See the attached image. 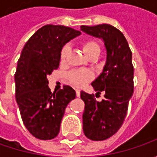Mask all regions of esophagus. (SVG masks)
Here are the masks:
<instances>
[{
    "mask_svg": "<svg viewBox=\"0 0 157 157\" xmlns=\"http://www.w3.org/2000/svg\"><path fill=\"white\" fill-rule=\"evenodd\" d=\"M76 94H77V97L80 96V90H76Z\"/></svg>",
    "mask_w": 157,
    "mask_h": 157,
    "instance_id": "34e87169",
    "label": "esophagus"
}]
</instances>
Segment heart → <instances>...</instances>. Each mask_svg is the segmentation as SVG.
I'll return each mask as SVG.
<instances>
[{"label": "heart", "instance_id": "heart-1", "mask_svg": "<svg viewBox=\"0 0 157 157\" xmlns=\"http://www.w3.org/2000/svg\"><path fill=\"white\" fill-rule=\"evenodd\" d=\"M82 49H83L84 53L87 57H90L91 55L95 54V53L100 54V46L94 40L85 41L82 44ZM69 46H63V48L61 51V56H60L62 62L65 61L67 55L69 53ZM93 77H94L93 73L87 70H74L68 74V78H69L70 82L77 87H82V86H86L88 82L92 80Z\"/></svg>", "mask_w": 157, "mask_h": 157}]
</instances>
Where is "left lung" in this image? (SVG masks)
I'll return each mask as SVG.
<instances>
[{"label": "left lung", "mask_w": 157, "mask_h": 157, "mask_svg": "<svg viewBox=\"0 0 157 157\" xmlns=\"http://www.w3.org/2000/svg\"><path fill=\"white\" fill-rule=\"evenodd\" d=\"M80 29L102 39L106 52L102 72L92 83L97 94H104V100L96 101L94 95L84 91L80 93L85 102L84 134L90 140L103 141L120 129L127 115L134 93L132 52L123 34L110 24L82 25Z\"/></svg>", "instance_id": "8db88e82"}]
</instances>
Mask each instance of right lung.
I'll return each instance as SVG.
<instances>
[{
  "mask_svg": "<svg viewBox=\"0 0 157 157\" xmlns=\"http://www.w3.org/2000/svg\"><path fill=\"white\" fill-rule=\"evenodd\" d=\"M81 35L63 25H45L28 40L17 62L15 74V100L29 132L40 140L58 135L67 105L75 99L69 86L52 94L47 77L58 68L65 44Z\"/></svg>",
  "mask_w": 157,
  "mask_h": 157,
  "instance_id": "1",
  "label": "right lung"
}]
</instances>
